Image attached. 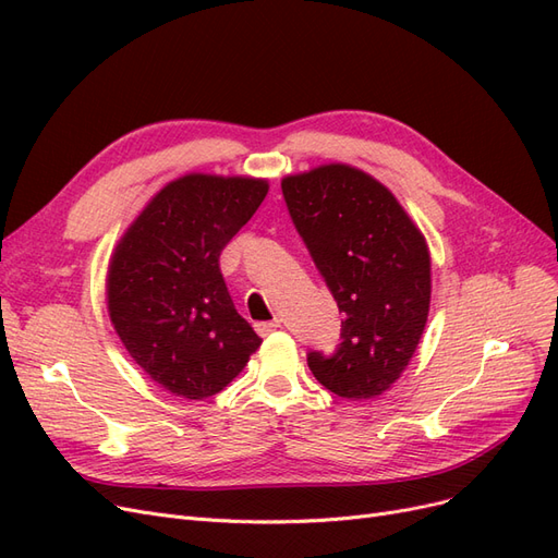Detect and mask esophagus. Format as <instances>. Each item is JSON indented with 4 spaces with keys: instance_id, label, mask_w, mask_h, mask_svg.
Returning a JSON list of instances; mask_svg holds the SVG:
<instances>
[{
    "instance_id": "obj_1",
    "label": "esophagus",
    "mask_w": 558,
    "mask_h": 558,
    "mask_svg": "<svg viewBox=\"0 0 558 558\" xmlns=\"http://www.w3.org/2000/svg\"><path fill=\"white\" fill-rule=\"evenodd\" d=\"M277 328H281V320L275 318V320H260V324H256V332L267 337L269 332H275Z\"/></svg>"
}]
</instances>
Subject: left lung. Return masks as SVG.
<instances>
[{
  "instance_id": "8db88e82",
  "label": "left lung",
  "mask_w": 558,
  "mask_h": 558,
  "mask_svg": "<svg viewBox=\"0 0 558 558\" xmlns=\"http://www.w3.org/2000/svg\"><path fill=\"white\" fill-rule=\"evenodd\" d=\"M286 207L344 314L332 356L310 351L328 391L367 400L410 365L430 307L424 234L384 183L349 165H320L281 181Z\"/></svg>"
}]
</instances>
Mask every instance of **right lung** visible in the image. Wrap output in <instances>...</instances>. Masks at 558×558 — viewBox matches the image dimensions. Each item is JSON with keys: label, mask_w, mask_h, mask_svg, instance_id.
I'll use <instances>...</instances> for the list:
<instances>
[{"label": "right lung", "mask_w": 558, "mask_h": 558, "mask_svg": "<svg viewBox=\"0 0 558 558\" xmlns=\"http://www.w3.org/2000/svg\"><path fill=\"white\" fill-rule=\"evenodd\" d=\"M267 189L265 179L185 174L154 195L118 242L107 275L111 324L165 391L216 396L260 347L234 310L218 258Z\"/></svg>", "instance_id": "1"}]
</instances>
